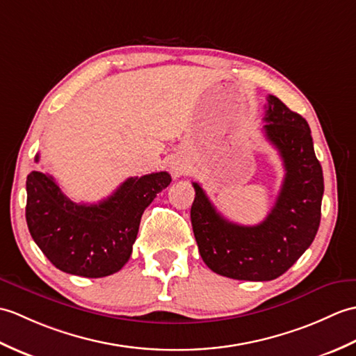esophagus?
<instances>
[{
	"label": "esophagus",
	"mask_w": 356,
	"mask_h": 356,
	"mask_svg": "<svg viewBox=\"0 0 356 356\" xmlns=\"http://www.w3.org/2000/svg\"><path fill=\"white\" fill-rule=\"evenodd\" d=\"M170 170L173 173V177H183L188 170L187 163L183 160V158H173L170 161Z\"/></svg>",
	"instance_id": "esophagus-1"
}]
</instances>
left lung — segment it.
<instances>
[{
	"instance_id": "8db88e82",
	"label": "left lung",
	"mask_w": 356,
	"mask_h": 356,
	"mask_svg": "<svg viewBox=\"0 0 356 356\" xmlns=\"http://www.w3.org/2000/svg\"><path fill=\"white\" fill-rule=\"evenodd\" d=\"M264 132L277 149L285 178L274 207L257 225L220 216L198 183L191 218L200 254L219 275L251 282L277 279L309 248L318 232L325 192L309 124L275 96H268Z\"/></svg>"
}]
</instances>
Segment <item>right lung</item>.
<instances>
[{
    "label": "right lung",
    "instance_id": "add662e5",
    "mask_svg": "<svg viewBox=\"0 0 356 356\" xmlns=\"http://www.w3.org/2000/svg\"><path fill=\"white\" fill-rule=\"evenodd\" d=\"M170 181L168 172L128 178L104 201L76 204L53 177L33 170L26 183L29 232L58 270L90 279L111 275L129 260L141 215Z\"/></svg>",
    "mask_w": 356,
    "mask_h": 356
}]
</instances>
